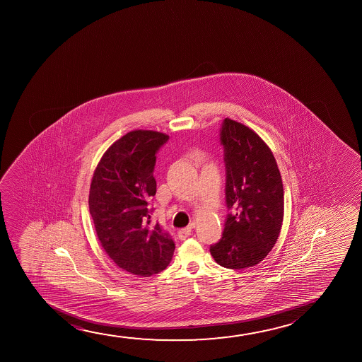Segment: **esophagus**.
<instances>
[{"instance_id": "1", "label": "esophagus", "mask_w": 362, "mask_h": 362, "mask_svg": "<svg viewBox=\"0 0 362 362\" xmlns=\"http://www.w3.org/2000/svg\"><path fill=\"white\" fill-rule=\"evenodd\" d=\"M194 223H190L189 226L187 228H180L178 231V238L180 240H185V238H188L193 233Z\"/></svg>"}]
</instances>
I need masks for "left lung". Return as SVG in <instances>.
Wrapping results in <instances>:
<instances>
[{
	"label": "left lung",
	"mask_w": 362,
	"mask_h": 362,
	"mask_svg": "<svg viewBox=\"0 0 362 362\" xmlns=\"http://www.w3.org/2000/svg\"><path fill=\"white\" fill-rule=\"evenodd\" d=\"M220 142L228 214L223 238L210 246V253L223 267L243 269L261 262L279 236L284 211L282 178L271 149L247 126L223 119Z\"/></svg>",
	"instance_id": "8db88e82"
}]
</instances>
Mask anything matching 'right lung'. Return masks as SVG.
I'll list each match as a JSON object with an SVG mask.
<instances>
[{"instance_id":"1","label":"right lung","mask_w":362,"mask_h":362,"mask_svg":"<svg viewBox=\"0 0 362 362\" xmlns=\"http://www.w3.org/2000/svg\"><path fill=\"white\" fill-rule=\"evenodd\" d=\"M168 139L144 129L124 134L100 159L90 185V215L105 252L142 277L165 269L175 248L168 231L152 223L149 208L157 192L156 154Z\"/></svg>"}]
</instances>
